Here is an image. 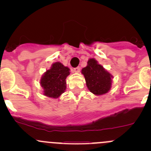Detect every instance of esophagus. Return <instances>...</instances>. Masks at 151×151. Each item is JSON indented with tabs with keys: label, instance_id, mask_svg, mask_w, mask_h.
<instances>
[{
	"label": "esophagus",
	"instance_id": "obj_1",
	"mask_svg": "<svg viewBox=\"0 0 151 151\" xmlns=\"http://www.w3.org/2000/svg\"><path fill=\"white\" fill-rule=\"evenodd\" d=\"M73 71L75 73H79L80 71V67H76V68H74V69H73Z\"/></svg>",
	"mask_w": 151,
	"mask_h": 151
}]
</instances>
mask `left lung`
Here are the masks:
<instances>
[{
	"label": "left lung",
	"instance_id": "left-lung-1",
	"mask_svg": "<svg viewBox=\"0 0 151 151\" xmlns=\"http://www.w3.org/2000/svg\"><path fill=\"white\" fill-rule=\"evenodd\" d=\"M87 66L82 69L88 90L96 96L103 95L110 90L113 76L94 58L88 60Z\"/></svg>",
	"mask_w": 151,
	"mask_h": 151
}]
</instances>
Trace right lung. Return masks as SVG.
<instances>
[{"instance_id":"right-lung-1","label":"right lung","mask_w":151,"mask_h":151,"mask_svg":"<svg viewBox=\"0 0 151 151\" xmlns=\"http://www.w3.org/2000/svg\"><path fill=\"white\" fill-rule=\"evenodd\" d=\"M70 69L60 62L52 63L47 70L40 80L44 95L47 97L58 99L66 91V79L70 74Z\"/></svg>"}]
</instances>
